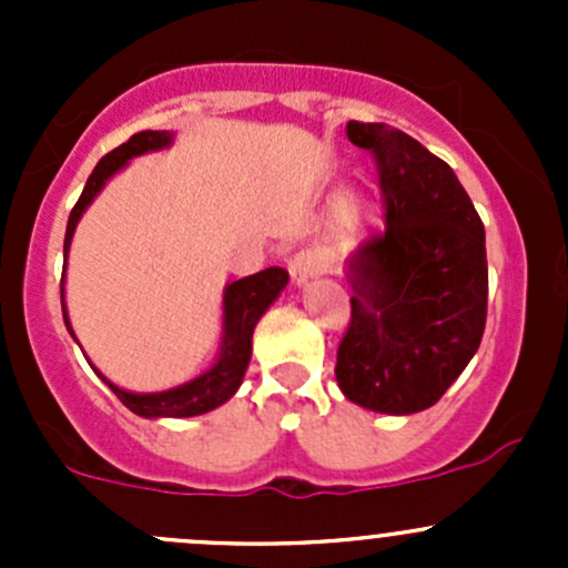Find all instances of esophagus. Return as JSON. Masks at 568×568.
I'll return each mask as SVG.
<instances>
[{
	"label": "esophagus",
	"instance_id": "34e87169",
	"mask_svg": "<svg viewBox=\"0 0 568 568\" xmlns=\"http://www.w3.org/2000/svg\"><path fill=\"white\" fill-rule=\"evenodd\" d=\"M288 272H291V280H294V285H305L307 280L316 277L321 272V261L313 255V252H300V255L291 261Z\"/></svg>",
	"mask_w": 568,
	"mask_h": 568
}]
</instances>
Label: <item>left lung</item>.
Listing matches in <instances>:
<instances>
[{
    "instance_id": "obj_1",
    "label": "left lung",
    "mask_w": 568,
    "mask_h": 568,
    "mask_svg": "<svg viewBox=\"0 0 568 568\" xmlns=\"http://www.w3.org/2000/svg\"><path fill=\"white\" fill-rule=\"evenodd\" d=\"M346 134L379 170L385 231L348 257L337 387L365 409L412 415L443 398L484 337V222L454 170L409 134L359 120Z\"/></svg>"
}]
</instances>
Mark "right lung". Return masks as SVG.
Masks as SVG:
<instances>
[{
	"mask_svg": "<svg viewBox=\"0 0 568 568\" xmlns=\"http://www.w3.org/2000/svg\"><path fill=\"white\" fill-rule=\"evenodd\" d=\"M173 142L170 131H140V134L131 136L129 142H123L120 148L109 151L99 164H95L93 175L84 183L82 197L73 205L71 216H68L65 227V257L68 247H71L73 231H77L79 216L84 214L90 203H93L95 194L104 189V183L118 173L120 168L129 164V159L142 156V153L162 151ZM65 274L60 280V300H62V318H65L68 332L73 335L71 324H68L65 313ZM288 285V272L280 266H268L263 272L250 274V277L236 280L225 288V302H222V348L216 363L211 365L205 374H200L197 379L186 382V385L173 387V390L162 393H129L123 387L112 385L106 376L95 374L106 382L109 390L118 395L125 406H129L134 415L140 417H194L205 415V412L216 409V406L225 404L227 398H233V393L239 390L244 379V371H247L250 357H252V329L261 321L263 313L268 311L274 300L280 296V291ZM90 363V359H88Z\"/></svg>",
	"mask_w": 568,
	"mask_h": 568,
	"instance_id": "add662e5",
	"label": "right lung"
}]
</instances>
